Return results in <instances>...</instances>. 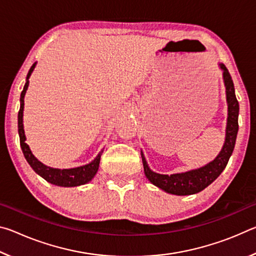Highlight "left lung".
Segmentation results:
<instances>
[{"label": "left lung", "mask_w": 256, "mask_h": 256, "mask_svg": "<svg viewBox=\"0 0 256 256\" xmlns=\"http://www.w3.org/2000/svg\"><path fill=\"white\" fill-rule=\"evenodd\" d=\"M220 68L224 71V81L226 86V94L228 102V120L226 128V141L222 146L220 154L210 164H206L204 167L198 170H190L182 174L172 175H162L157 174L150 170L146 164L144 156H142V162H144V174L151 183L158 186L159 188L164 190V192L175 194V196H190L204 190L212 182L216 180L222 170L226 168L228 160L235 148V142L238 132V112H240V104L236 98L235 88L230 73L228 72L227 68L224 64H220Z\"/></svg>", "instance_id": "obj_1"}]
</instances>
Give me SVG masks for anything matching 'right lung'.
<instances>
[{"label":"right lung","mask_w":256,"mask_h":256,"mask_svg":"<svg viewBox=\"0 0 256 256\" xmlns=\"http://www.w3.org/2000/svg\"><path fill=\"white\" fill-rule=\"evenodd\" d=\"M36 63L32 64L30 70L27 74V81H26L24 90L21 92L20 96V110L18 112V132L20 138V146L22 149V152L26 160L32 166V170L40 175L42 178L46 180L50 183L58 185V186H64V188H72V186H79L84 185L94 178L96 175L99 167V162H100V154H98L96 159L94 160L86 166L71 168V170H56V168L47 167L42 164L40 162L34 158V156L30 151L28 144H26V136L24 131V124H22V116H24V94L27 92V88L29 86V76L34 71Z\"/></svg>","instance_id":"obj_1"}]
</instances>
